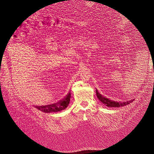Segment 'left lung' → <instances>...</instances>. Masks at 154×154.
<instances>
[{
  "instance_id": "8db88e82",
  "label": "left lung",
  "mask_w": 154,
  "mask_h": 154,
  "mask_svg": "<svg viewBox=\"0 0 154 154\" xmlns=\"http://www.w3.org/2000/svg\"><path fill=\"white\" fill-rule=\"evenodd\" d=\"M96 96L97 97L98 100L101 102L102 103L104 104L105 106H107L109 107H120V106H124L130 104V103L133 102L132 100H130L125 102H118V101H114L113 100H110L108 98H106L105 96H103L102 94L98 92L97 89L96 90Z\"/></svg>"
}]
</instances>
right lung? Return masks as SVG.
I'll return each instance as SVG.
<instances>
[{"label": "right lung", "mask_w": 154, "mask_h": 154, "mask_svg": "<svg viewBox=\"0 0 154 154\" xmlns=\"http://www.w3.org/2000/svg\"><path fill=\"white\" fill-rule=\"evenodd\" d=\"M71 96V93L69 92L62 100H60V101L57 102V103L48 105L36 106V108L40 111L44 112L45 113L58 112H60L67 108L69 104Z\"/></svg>", "instance_id": "obj_1"}]
</instances>
